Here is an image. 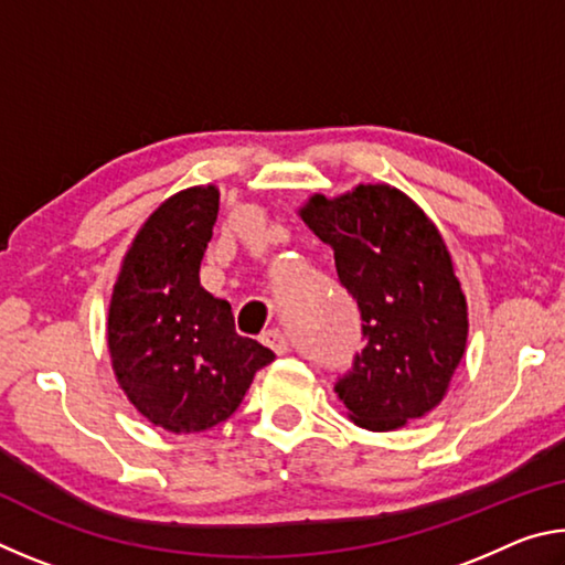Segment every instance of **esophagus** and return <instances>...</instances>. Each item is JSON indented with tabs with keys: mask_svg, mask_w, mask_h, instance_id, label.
Returning a JSON list of instances; mask_svg holds the SVG:
<instances>
[{
	"mask_svg": "<svg viewBox=\"0 0 565 565\" xmlns=\"http://www.w3.org/2000/svg\"><path fill=\"white\" fill-rule=\"evenodd\" d=\"M262 343L264 347H269L274 353H279V356L289 349V341H286V337L279 329H269L266 333H262Z\"/></svg>",
	"mask_w": 565,
	"mask_h": 565,
	"instance_id": "34e87169",
	"label": "esophagus"
}]
</instances>
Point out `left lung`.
Returning <instances> with one entry per match:
<instances>
[{
  "label": "left lung",
  "mask_w": 565,
  "mask_h": 565,
  "mask_svg": "<svg viewBox=\"0 0 565 565\" xmlns=\"http://www.w3.org/2000/svg\"><path fill=\"white\" fill-rule=\"evenodd\" d=\"M301 222L333 248L339 281L356 299L366 347L339 379L349 418L396 431L448 394L466 353L468 303L441 232L391 184L313 194Z\"/></svg>",
  "instance_id": "left-lung-1"
}]
</instances>
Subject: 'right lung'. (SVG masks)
<instances>
[{"label": "right lung", "mask_w": 565, "mask_h": 565, "mask_svg": "<svg viewBox=\"0 0 565 565\" xmlns=\"http://www.w3.org/2000/svg\"><path fill=\"white\" fill-rule=\"evenodd\" d=\"M218 214L214 184L164 199L134 236L111 289L107 347L131 406L169 434H199L242 404L274 361L238 337L232 306L199 281Z\"/></svg>", "instance_id": "1"}]
</instances>
